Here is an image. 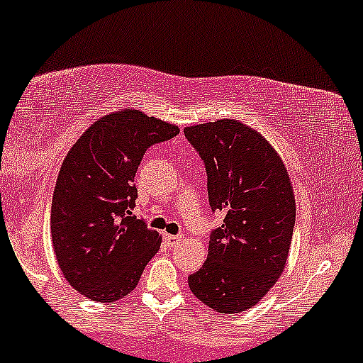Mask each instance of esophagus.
<instances>
[{"mask_svg": "<svg viewBox=\"0 0 363 363\" xmlns=\"http://www.w3.org/2000/svg\"><path fill=\"white\" fill-rule=\"evenodd\" d=\"M165 241H167V245L170 246V247H173V246H177L178 242L182 241V236H173V235H165Z\"/></svg>", "mask_w": 363, "mask_h": 363, "instance_id": "esophagus-1", "label": "esophagus"}]
</instances>
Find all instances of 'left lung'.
Here are the masks:
<instances>
[{
    "instance_id": "left-lung-1",
    "label": "left lung",
    "mask_w": 363,
    "mask_h": 363,
    "mask_svg": "<svg viewBox=\"0 0 363 363\" xmlns=\"http://www.w3.org/2000/svg\"><path fill=\"white\" fill-rule=\"evenodd\" d=\"M185 137L205 162L211 210L225 216L188 286L220 314L251 309L289 256L296 221L289 173L266 137L236 118L185 127Z\"/></svg>"
}]
</instances>
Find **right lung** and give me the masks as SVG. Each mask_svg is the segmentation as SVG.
I'll use <instances>...</instances> for the list:
<instances>
[{"instance_id":"1","label":"right lung","mask_w":363,"mask_h":363,"mask_svg":"<svg viewBox=\"0 0 363 363\" xmlns=\"http://www.w3.org/2000/svg\"><path fill=\"white\" fill-rule=\"evenodd\" d=\"M180 128L137 108L97 118L64 158L54 188L51 238L59 269L74 289L113 302L135 289L162 236L132 215L143 153Z\"/></svg>"}]
</instances>
